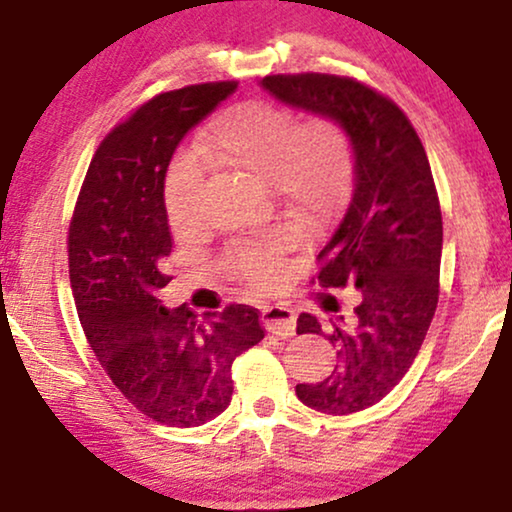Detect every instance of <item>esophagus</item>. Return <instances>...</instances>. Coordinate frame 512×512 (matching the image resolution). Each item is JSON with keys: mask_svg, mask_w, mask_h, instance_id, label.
<instances>
[{"mask_svg": "<svg viewBox=\"0 0 512 512\" xmlns=\"http://www.w3.org/2000/svg\"><path fill=\"white\" fill-rule=\"evenodd\" d=\"M262 325L267 327V332L278 337H292L295 335V311L290 306L283 304H271V306H262Z\"/></svg>", "mask_w": 512, "mask_h": 512, "instance_id": "esophagus-1", "label": "esophagus"}]
</instances>
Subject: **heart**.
<instances>
[{
  "mask_svg": "<svg viewBox=\"0 0 512 512\" xmlns=\"http://www.w3.org/2000/svg\"><path fill=\"white\" fill-rule=\"evenodd\" d=\"M208 166L269 177L274 194L297 220L323 224L337 215L351 192L356 149L339 121L311 117L299 121L288 107L248 100L224 109L194 145ZM206 187L194 159H177L163 182V206L175 229L192 227ZM290 234L278 229L262 238H238L224 250V267L255 285L278 276V260Z\"/></svg>",
  "mask_w": 512,
  "mask_h": 512,
  "instance_id": "obj_1",
  "label": "heart"
}]
</instances>
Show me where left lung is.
Here are the masks:
<instances>
[{"instance_id": "left-lung-1", "label": "left lung", "mask_w": 512, "mask_h": 512, "mask_svg": "<svg viewBox=\"0 0 512 512\" xmlns=\"http://www.w3.org/2000/svg\"><path fill=\"white\" fill-rule=\"evenodd\" d=\"M262 86L285 105L339 121L356 149L351 201L318 252L316 281L356 285L358 304L327 332L311 313L297 318V335H325L339 358L327 379L297 384V398L342 417L391 393L424 344L440 292L438 189L412 121L377 88L320 72L269 74Z\"/></svg>"}]
</instances>
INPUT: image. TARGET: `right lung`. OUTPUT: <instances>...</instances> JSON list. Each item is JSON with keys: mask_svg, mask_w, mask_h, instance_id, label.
Wrapping results in <instances>:
<instances>
[{"mask_svg": "<svg viewBox=\"0 0 512 512\" xmlns=\"http://www.w3.org/2000/svg\"><path fill=\"white\" fill-rule=\"evenodd\" d=\"M236 91L208 81L159 93L95 149L67 234L70 283L84 335L112 384L156 424L192 428L231 403L236 356L264 339L260 311L229 304L199 318L163 309L173 250L163 180L189 128Z\"/></svg>", "mask_w": 512, "mask_h": 512, "instance_id": "obj_1", "label": "right lung"}]
</instances>
